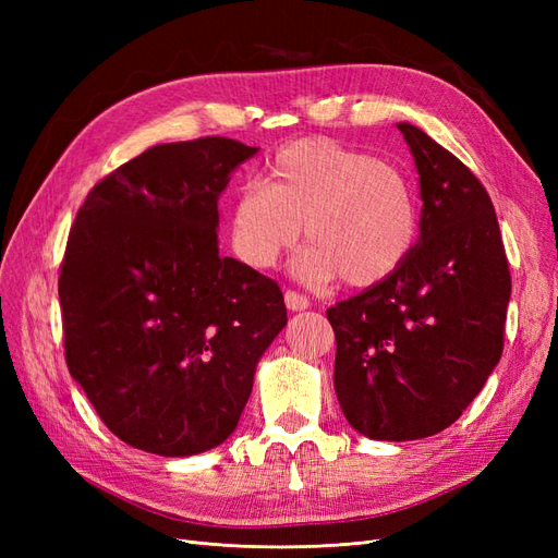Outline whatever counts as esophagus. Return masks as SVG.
Instances as JSON below:
<instances>
[{"label":"esophagus","instance_id":"obj_1","mask_svg":"<svg viewBox=\"0 0 558 558\" xmlns=\"http://www.w3.org/2000/svg\"><path fill=\"white\" fill-rule=\"evenodd\" d=\"M283 300H286V307H289L291 312H302V310L310 307V300L298 291H286Z\"/></svg>","mask_w":558,"mask_h":558}]
</instances>
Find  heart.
<instances>
[{
  "mask_svg": "<svg viewBox=\"0 0 558 558\" xmlns=\"http://www.w3.org/2000/svg\"><path fill=\"white\" fill-rule=\"evenodd\" d=\"M305 223L312 244L300 269L367 289L396 275L418 234L414 193L393 165L335 140L314 137L281 148L267 185L248 181L230 207L232 246L251 267H275Z\"/></svg>",
  "mask_w": 558,
  "mask_h": 558,
  "instance_id": "b5f03b06",
  "label": "heart"
}]
</instances>
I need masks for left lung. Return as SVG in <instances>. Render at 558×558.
I'll return each mask as SVG.
<instances>
[{"instance_id": "obj_1", "label": "left lung", "mask_w": 558, "mask_h": 558, "mask_svg": "<svg viewBox=\"0 0 558 558\" xmlns=\"http://www.w3.org/2000/svg\"><path fill=\"white\" fill-rule=\"evenodd\" d=\"M418 172L421 234L396 275L330 307L335 393L373 440H421L451 426L498 365L512 291L498 218L480 179L398 123Z\"/></svg>"}]
</instances>
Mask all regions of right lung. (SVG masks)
I'll use <instances>...</instances> for the list:
<instances>
[{"instance_id":"add662e5","label":"right lung","mask_w":558,"mask_h":558,"mask_svg":"<svg viewBox=\"0 0 558 558\" xmlns=\"http://www.w3.org/2000/svg\"><path fill=\"white\" fill-rule=\"evenodd\" d=\"M256 150L226 137L150 146L76 214L58 281L64 359L134 449L226 442L286 326L277 281L218 256V197Z\"/></svg>"}]
</instances>
